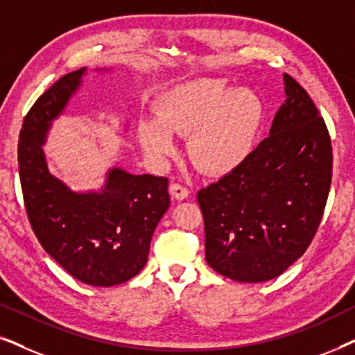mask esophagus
<instances>
[{
  "label": "esophagus",
  "mask_w": 355,
  "mask_h": 355,
  "mask_svg": "<svg viewBox=\"0 0 355 355\" xmlns=\"http://www.w3.org/2000/svg\"><path fill=\"white\" fill-rule=\"evenodd\" d=\"M169 193H171V197L176 198V200H186V198L189 197L187 189L176 182H173L171 186H169Z\"/></svg>",
  "instance_id": "34e87169"
}]
</instances>
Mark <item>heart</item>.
I'll return each mask as SVG.
<instances>
[{"label": "heart", "mask_w": 355, "mask_h": 355, "mask_svg": "<svg viewBox=\"0 0 355 355\" xmlns=\"http://www.w3.org/2000/svg\"><path fill=\"white\" fill-rule=\"evenodd\" d=\"M155 114L157 119H142L137 125L139 144L150 158L163 162L176 150L173 135H191L192 162L203 173L225 176L254 152L265 105L255 90L200 77L164 92Z\"/></svg>", "instance_id": "1"}]
</instances>
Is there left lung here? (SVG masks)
Segmentation results:
<instances>
[{
  "instance_id": "obj_1",
  "label": "left lung",
  "mask_w": 355,
  "mask_h": 355,
  "mask_svg": "<svg viewBox=\"0 0 355 355\" xmlns=\"http://www.w3.org/2000/svg\"><path fill=\"white\" fill-rule=\"evenodd\" d=\"M270 134L236 171L197 193L205 259L239 283L284 273L307 250L331 184V140L307 92L284 74Z\"/></svg>"
}]
</instances>
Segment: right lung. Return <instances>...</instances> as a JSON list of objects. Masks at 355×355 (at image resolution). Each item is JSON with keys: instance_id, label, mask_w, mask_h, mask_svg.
I'll use <instances>...</instances> for the list:
<instances>
[{"instance_id": "1", "label": "right lung", "mask_w": 355, "mask_h": 355, "mask_svg": "<svg viewBox=\"0 0 355 355\" xmlns=\"http://www.w3.org/2000/svg\"><path fill=\"white\" fill-rule=\"evenodd\" d=\"M87 74L80 67L62 76L28 111L19 135V176L28 220L46 254L80 283L110 288L147 263L153 231L169 207L168 179L111 166L98 189L74 191L50 171L43 145Z\"/></svg>"}]
</instances>
